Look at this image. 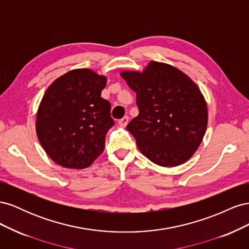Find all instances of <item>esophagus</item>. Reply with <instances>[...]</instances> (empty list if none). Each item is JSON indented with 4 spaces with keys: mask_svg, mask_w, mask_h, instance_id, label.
I'll return each instance as SVG.
<instances>
[{
    "mask_svg": "<svg viewBox=\"0 0 249 249\" xmlns=\"http://www.w3.org/2000/svg\"><path fill=\"white\" fill-rule=\"evenodd\" d=\"M127 123H129V117H127V116H124V118L118 120V124L120 126H123V127H124L127 124Z\"/></svg>",
    "mask_w": 249,
    "mask_h": 249,
    "instance_id": "esophagus-1",
    "label": "esophagus"
}]
</instances>
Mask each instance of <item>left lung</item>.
<instances>
[{
	"label": "left lung",
	"instance_id": "1",
	"mask_svg": "<svg viewBox=\"0 0 249 249\" xmlns=\"http://www.w3.org/2000/svg\"><path fill=\"white\" fill-rule=\"evenodd\" d=\"M120 76L137 94L139 114L126 130L140 152L163 167L187 162L208 125L207 103L198 86L177 67L156 61L141 72L124 71Z\"/></svg>",
	"mask_w": 249,
	"mask_h": 249
}]
</instances>
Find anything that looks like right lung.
<instances>
[{
  "label": "right lung",
  "instance_id": "1",
  "mask_svg": "<svg viewBox=\"0 0 249 249\" xmlns=\"http://www.w3.org/2000/svg\"><path fill=\"white\" fill-rule=\"evenodd\" d=\"M107 77L88 69L72 70L44 92L36 114V134L47 155L66 168L89 167L105 148L114 122L101 96Z\"/></svg>",
  "mask_w": 249,
  "mask_h": 249
}]
</instances>
